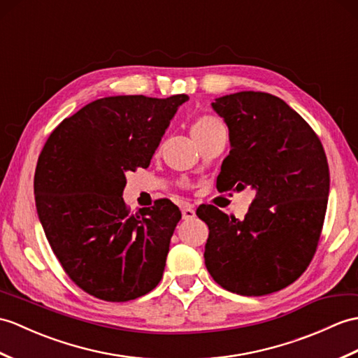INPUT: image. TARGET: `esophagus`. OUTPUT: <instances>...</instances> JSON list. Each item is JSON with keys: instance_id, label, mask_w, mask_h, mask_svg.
<instances>
[{"instance_id": "obj_1", "label": "esophagus", "mask_w": 358, "mask_h": 358, "mask_svg": "<svg viewBox=\"0 0 358 358\" xmlns=\"http://www.w3.org/2000/svg\"><path fill=\"white\" fill-rule=\"evenodd\" d=\"M181 215H182V220H192V218H195V210H194V207H192V206H189V204L182 206Z\"/></svg>"}]
</instances>
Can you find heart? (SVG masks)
I'll use <instances>...</instances> for the list:
<instances>
[{"label":"heart","instance_id":"1","mask_svg":"<svg viewBox=\"0 0 358 358\" xmlns=\"http://www.w3.org/2000/svg\"><path fill=\"white\" fill-rule=\"evenodd\" d=\"M218 122H220V120L212 117V115H204V117L198 119V120L194 123V127H192V129H190V132H195V131H198V129H203V128H206V127H209V124L218 123Z\"/></svg>","mask_w":358,"mask_h":358}]
</instances>
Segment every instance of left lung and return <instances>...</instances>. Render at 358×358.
<instances>
[{"mask_svg": "<svg viewBox=\"0 0 358 358\" xmlns=\"http://www.w3.org/2000/svg\"><path fill=\"white\" fill-rule=\"evenodd\" d=\"M212 108L229 128L230 152L217 180L220 192L250 186L256 196L244 220L203 204L209 226L204 262L227 292L264 296L288 287L317 248L329 195L325 151L311 127L282 99L239 91Z\"/></svg>", "mask_w": 358, "mask_h": 358, "instance_id": "obj_1", "label": "left lung"}]
</instances>
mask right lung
Segmentation results:
<instances>
[{
    "label": "right lung",
    "instance_id": "1",
    "mask_svg": "<svg viewBox=\"0 0 358 358\" xmlns=\"http://www.w3.org/2000/svg\"><path fill=\"white\" fill-rule=\"evenodd\" d=\"M186 94L111 96L64 119L41 151L35 201L53 253L88 294L127 302L162 280L181 212L171 199L131 213L124 173L148 168Z\"/></svg>",
    "mask_w": 358,
    "mask_h": 358
}]
</instances>
